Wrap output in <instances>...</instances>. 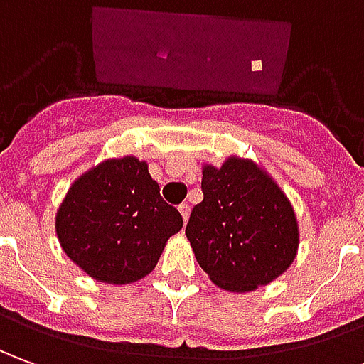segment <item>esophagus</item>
<instances>
[{"label": "esophagus", "instance_id": "34e87169", "mask_svg": "<svg viewBox=\"0 0 364 364\" xmlns=\"http://www.w3.org/2000/svg\"><path fill=\"white\" fill-rule=\"evenodd\" d=\"M178 212H180L182 220H184V224H186L188 218H190V206H188V204H182V206H178Z\"/></svg>", "mask_w": 364, "mask_h": 364}]
</instances>
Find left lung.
Returning a JSON list of instances; mask_svg holds the SVG:
<instances>
[{"mask_svg":"<svg viewBox=\"0 0 364 364\" xmlns=\"http://www.w3.org/2000/svg\"><path fill=\"white\" fill-rule=\"evenodd\" d=\"M202 192L186 237L218 287L254 291L291 265L299 245L295 212L262 168L234 156L222 168L204 166Z\"/></svg>","mask_w":364,"mask_h":364,"instance_id":"8db88e82","label":"left lung"}]
</instances>
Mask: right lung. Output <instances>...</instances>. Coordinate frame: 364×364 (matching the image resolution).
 <instances>
[{
	"label": "right lung",
	"instance_id": "right-lung-1",
	"mask_svg": "<svg viewBox=\"0 0 364 364\" xmlns=\"http://www.w3.org/2000/svg\"><path fill=\"white\" fill-rule=\"evenodd\" d=\"M180 228V212L134 156L105 160L75 180L55 220L63 252L92 279L114 285L149 275Z\"/></svg>",
	"mask_w": 364,
	"mask_h": 364
}]
</instances>
